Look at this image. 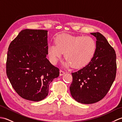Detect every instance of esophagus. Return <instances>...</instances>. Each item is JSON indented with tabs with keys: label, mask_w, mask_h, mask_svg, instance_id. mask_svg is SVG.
I'll return each instance as SVG.
<instances>
[{
	"label": "esophagus",
	"mask_w": 122,
	"mask_h": 122,
	"mask_svg": "<svg viewBox=\"0 0 122 122\" xmlns=\"http://www.w3.org/2000/svg\"><path fill=\"white\" fill-rule=\"evenodd\" d=\"M64 74H65V72H64L63 71H62V70L60 71V76H63V75H64Z\"/></svg>",
	"instance_id": "34e87169"
}]
</instances>
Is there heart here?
Masks as SVG:
<instances>
[{"label": "heart", "instance_id": "obj_1", "mask_svg": "<svg viewBox=\"0 0 122 122\" xmlns=\"http://www.w3.org/2000/svg\"><path fill=\"white\" fill-rule=\"evenodd\" d=\"M55 44L48 46L49 59L52 63L56 64L64 53L66 60L63 65L67 68L85 66L92 60L97 49L95 40L90 36L61 34L56 38Z\"/></svg>", "mask_w": 122, "mask_h": 122}]
</instances>
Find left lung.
<instances>
[{
	"label": "left lung",
	"mask_w": 122,
	"mask_h": 122,
	"mask_svg": "<svg viewBox=\"0 0 122 122\" xmlns=\"http://www.w3.org/2000/svg\"><path fill=\"white\" fill-rule=\"evenodd\" d=\"M97 39V49L92 60L72 73L71 94L77 102L93 104L104 97L114 81L116 72L115 51L100 32L91 33Z\"/></svg>",
	"instance_id": "left-lung-1"
}]
</instances>
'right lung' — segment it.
<instances>
[{
  "label": "right lung",
  "instance_id": "1",
  "mask_svg": "<svg viewBox=\"0 0 122 122\" xmlns=\"http://www.w3.org/2000/svg\"><path fill=\"white\" fill-rule=\"evenodd\" d=\"M48 31L21 30L10 43L6 73L12 86L25 100L38 102L45 98L49 86L59 76V69L47 58Z\"/></svg>",
  "mask_w": 122,
  "mask_h": 122
}]
</instances>
